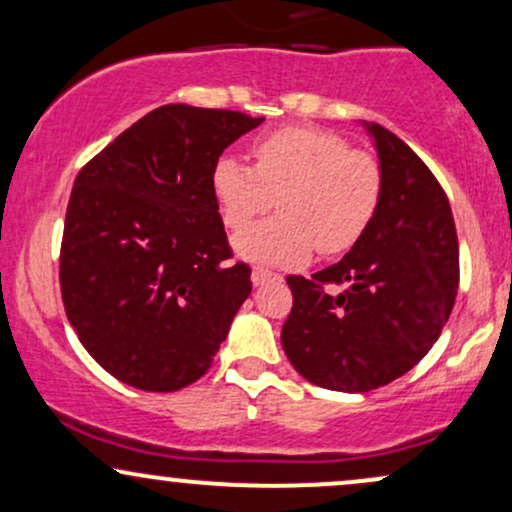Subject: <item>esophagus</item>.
Here are the masks:
<instances>
[{
	"label": "esophagus",
	"instance_id": "obj_1",
	"mask_svg": "<svg viewBox=\"0 0 512 512\" xmlns=\"http://www.w3.org/2000/svg\"><path fill=\"white\" fill-rule=\"evenodd\" d=\"M250 279H252V284H255V286H262V284H267V281H281V274H274V272H269V269L255 267V269H252Z\"/></svg>",
	"mask_w": 512,
	"mask_h": 512
}]
</instances>
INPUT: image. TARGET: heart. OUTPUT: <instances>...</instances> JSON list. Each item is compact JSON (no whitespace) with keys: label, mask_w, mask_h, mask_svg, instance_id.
<instances>
[{"label":"heart","mask_w":512,"mask_h":512,"mask_svg":"<svg viewBox=\"0 0 512 512\" xmlns=\"http://www.w3.org/2000/svg\"><path fill=\"white\" fill-rule=\"evenodd\" d=\"M252 158L255 168L223 156L211 175L231 231L279 202V216L233 240L238 255L250 262L298 267L315 250L339 255L366 233L380 207V163L327 129H276L252 144Z\"/></svg>","instance_id":"b5f03b06"}]
</instances>
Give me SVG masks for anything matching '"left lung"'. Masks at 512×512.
Masks as SVG:
<instances>
[{
    "mask_svg": "<svg viewBox=\"0 0 512 512\" xmlns=\"http://www.w3.org/2000/svg\"><path fill=\"white\" fill-rule=\"evenodd\" d=\"M383 170V195L354 248L293 293L281 346L308 383L368 392L402 378L438 342L460 284L455 219L443 187L397 134L361 122ZM340 291H336V286Z\"/></svg>",
    "mask_w": 512,
    "mask_h": 512,
    "instance_id": "8db88e82",
    "label": "left lung"
}]
</instances>
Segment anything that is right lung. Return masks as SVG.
Returning <instances> with one entry per match:
<instances>
[{
    "label": "right lung",
    "instance_id": "right-lung-1",
    "mask_svg": "<svg viewBox=\"0 0 512 512\" xmlns=\"http://www.w3.org/2000/svg\"><path fill=\"white\" fill-rule=\"evenodd\" d=\"M264 117L161 105L76 175L60 252L62 301L101 368L146 392H175L214 363L250 296L228 264L211 175Z\"/></svg>",
    "mask_w": 512,
    "mask_h": 512
}]
</instances>
